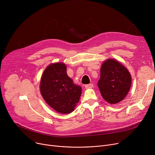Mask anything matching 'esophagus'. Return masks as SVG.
Masks as SVG:
<instances>
[{
  "label": "esophagus",
  "instance_id": "esophagus-1",
  "mask_svg": "<svg viewBox=\"0 0 155 155\" xmlns=\"http://www.w3.org/2000/svg\"><path fill=\"white\" fill-rule=\"evenodd\" d=\"M93 87V84H86L85 85V87L86 89H88V88H91Z\"/></svg>",
  "mask_w": 155,
  "mask_h": 155
}]
</instances>
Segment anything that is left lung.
I'll list each match as a JSON object with an SVG mask.
<instances>
[{
    "instance_id": "1",
    "label": "left lung",
    "mask_w": 155,
    "mask_h": 155,
    "mask_svg": "<svg viewBox=\"0 0 155 155\" xmlns=\"http://www.w3.org/2000/svg\"><path fill=\"white\" fill-rule=\"evenodd\" d=\"M131 76L119 61L109 58L103 63L98 86L102 97L110 104L124 99L131 86Z\"/></svg>"
}]
</instances>
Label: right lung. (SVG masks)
<instances>
[{"label": "right lung", "mask_w": 155, "mask_h": 155, "mask_svg": "<svg viewBox=\"0 0 155 155\" xmlns=\"http://www.w3.org/2000/svg\"><path fill=\"white\" fill-rule=\"evenodd\" d=\"M64 63L50 64L44 71L40 84V93L47 104L61 114L74 111L81 95V87L73 83Z\"/></svg>", "instance_id": "obj_1"}]
</instances>
